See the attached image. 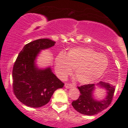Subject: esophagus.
<instances>
[{"label":"esophagus","instance_id":"obj_1","mask_svg":"<svg viewBox=\"0 0 128 128\" xmlns=\"http://www.w3.org/2000/svg\"><path fill=\"white\" fill-rule=\"evenodd\" d=\"M64 86H65V87L66 88H70L72 87V84H68V83H66L65 85H64Z\"/></svg>","mask_w":128,"mask_h":128}]
</instances>
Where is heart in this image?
<instances>
[{"instance_id": "heart-1", "label": "heart", "mask_w": 128, "mask_h": 128, "mask_svg": "<svg viewBox=\"0 0 128 128\" xmlns=\"http://www.w3.org/2000/svg\"><path fill=\"white\" fill-rule=\"evenodd\" d=\"M109 65L107 56L94 49L72 48L67 54L61 51L54 60V69L59 78L64 79L75 69V77L82 84H90L98 80Z\"/></svg>"}]
</instances>
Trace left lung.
Returning <instances> with one entry per match:
<instances>
[{"label": "left lung", "mask_w": 128, "mask_h": 128, "mask_svg": "<svg viewBox=\"0 0 128 128\" xmlns=\"http://www.w3.org/2000/svg\"><path fill=\"white\" fill-rule=\"evenodd\" d=\"M97 87L104 88L106 96L102 100H97L94 97V91ZM80 95L77 100L72 102V105L76 111L85 115H94L106 108L112 102L115 86L100 81L96 84L84 85L78 87Z\"/></svg>", "instance_id": "8db88e82"}]
</instances>
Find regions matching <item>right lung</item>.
<instances>
[{"instance_id":"add662e5","label":"right lung","mask_w":128,"mask_h":128,"mask_svg":"<svg viewBox=\"0 0 128 128\" xmlns=\"http://www.w3.org/2000/svg\"><path fill=\"white\" fill-rule=\"evenodd\" d=\"M50 39H39L24 46L13 68V89L23 104L39 108L50 102L55 90L62 88L64 83L52 72L50 66L41 68L36 59L42 50L54 46Z\"/></svg>"}]
</instances>
